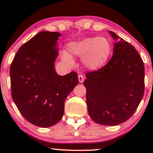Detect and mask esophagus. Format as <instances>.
Wrapping results in <instances>:
<instances>
[{
	"mask_svg": "<svg viewBox=\"0 0 153 153\" xmlns=\"http://www.w3.org/2000/svg\"><path fill=\"white\" fill-rule=\"evenodd\" d=\"M78 80H79V82H82L84 81V77H83V75H81V74H80L78 75Z\"/></svg>",
	"mask_w": 153,
	"mask_h": 153,
	"instance_id": "esophagus-1",
	"label": "esophagus"
}]
</instances>
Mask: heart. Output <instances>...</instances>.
<instances>
[{"label":"heart","instance_id":"1","mask_svg":"<svg viewBox=\"0 0 153 153\" xmlns=\"http://www.w3.org/2000/svg\"><path fill=\"white\" fill-rule=\"evenodd\" d=\"M68 50L71 55L82 57V63L87 68L97 71L103 68L109 58L111 45L104 36L87 37L69 43ZM69 55L62 52V58L68 64L73 65L74 61Z\"/></svg>","mask_w":153,"mask_h":153}]
</instances>
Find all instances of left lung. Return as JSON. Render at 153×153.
Returning a JSON list of instances; mask_svg holds the SVG:
<instances>
[{"mask_svg":"<svg viewBox=\"0 0 153 153\" xmlns=\"http://www.w3.org/2000/svg\"><path fill=\"white\" fill-rule=\"evenodd\" d=\"M113 56L103 68L85 74L88 111L97 124L116 126L134 113L145 91V67L138 52L113 31Z\"/></svg>","mask_w":153,"mask_h":153,"instance_id":"1","label":"left lung"}]
</instances>
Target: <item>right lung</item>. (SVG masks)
<instances>
[{
	"label": "right lung",
	"mask_w": 153,
	"mask_h": 153,
	"mask_svg": "<svg viewBox=\"0 0 153 153\" xmlns=\"http://www.w3.org/2000/svg\"><path fill=\"white\" fill-rule=\"evenodd\" d=\"M59 32L43 31L19 48L10 68L12 99L28 122L49 127L60 121L65 101L78 85V74L57 75Z\"/></svg>",
	"instance_id": "right-lung-1"
}]
</instances>
